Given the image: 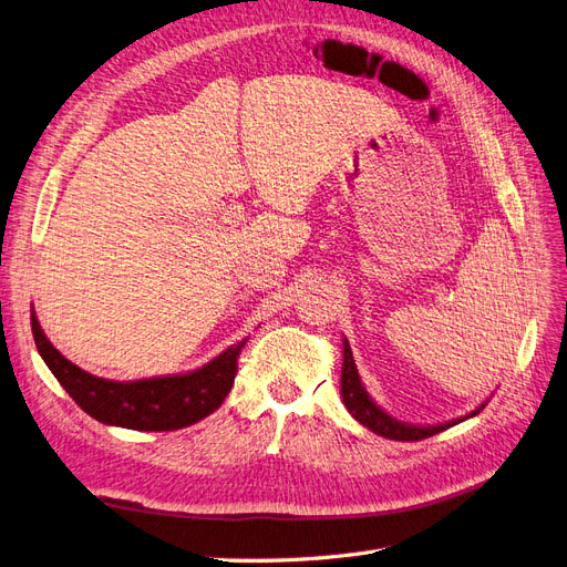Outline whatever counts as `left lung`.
Masks as SVG:
<instances>
[{
  "label": "left lung",
  "instance_id": "left-lung-1",
  "mask_svg": "<svg viewBox=\"0 0 567 567\" xmlns=\"http://www.w3.org/2000/svg\"><path fill=\"white\" fill-rule=\"evenodd\" d=\"M340 392H342V402H346L350 414L367 425L369 431H373L375 435L388 437V440H400V442H416V440H425V437H433L435 433L447 431V427L456 425L458 421H450V423H442V425H406L394 421L392 416H388L383 409L375 406L371 402V398L367 394V390L362 388V381H359V373L354 367V359H352V350L346 342V350H342V379H340ZM483 409V406H480ZM480 409L473 411L471 416L480 414Z\"/></svg>",
  "mask_w": 567,
  "mask_h": 567
}]
</instances>
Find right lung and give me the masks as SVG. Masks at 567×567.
Masks as SVG:
<instances>
[{
    "label": "right lung",
    "instance_id": "obj_1",
    "mask_svg": "<svg viewBox=\"0 0 567 567\" xmlns=\"http://www.w3.org/2000/svg\"><path fill=\"white\" fill-rule=\"evenodd\" d=\"M30 326L44 364L75 404L101 423L130 427V431H179L213 414L234 385L238 354L246 346V340H241L194 373L115 383L96 379L68 362L42 333L35 312L30 315Z\"/></svg>",
    "mask_w": 567,
    "mask_h": 567
}]
</instances>
